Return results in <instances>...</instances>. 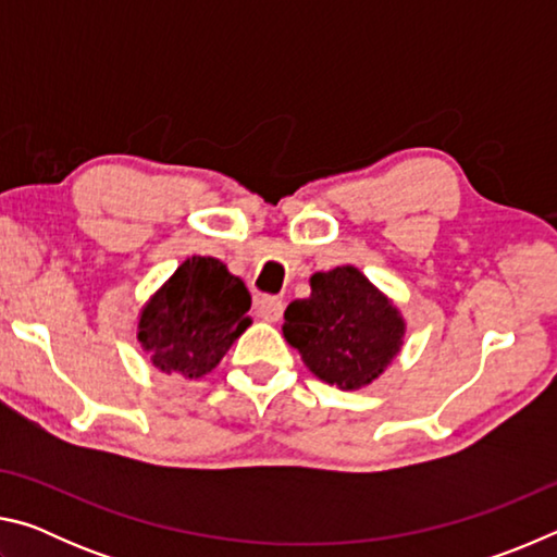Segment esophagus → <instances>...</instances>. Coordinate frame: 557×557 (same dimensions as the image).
Here are the masks:
<instances>
[{"instance_id": "esophagus-1", "label": "esophagus", "mask_w": 557, "mask_h": 557, "mask_svg": "<svg viewBox=\"0 0 557 557\" xmlns=\"http://www.w3.org/2000/svg\"><path fill=\"white\" fill-rule=\"evenodd\" d=\"M256 309H258V317L265 319V322H280L282 312H285V301L280 297H258L256 299Z\"/></svg>"}]
</instances>
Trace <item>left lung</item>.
<instances>
[{
	"label": "left lung",
	"mask_w": 557,
	"mask_h": 557,
	"mask_svg": "<svg viewBox=\"0 0 557 557\" xmlns=\"http://www.w3.org/2000/svg\"><path fill=\"white\" fill-rule=\"evenodd\" d=\"M309 287L312 295L285 309L287 344L319 381L342 391L366 388L400 354V309L354 265L314 272Z\"/></svg>",
	"instance_id": "obj_1"
}]
</instances>
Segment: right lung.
I'll return each instance as SVG.
<instances>
[{
	"label": "right lung",
	"instance_id": "add662e5",
	"mask_svg": "<svg viewBox=\"0 0 557 557\" xmlns=\"http://www.w3.org/2000/svg\"><path fill=\"white\" fill-rule=\"evenodd\" d=\"M250 292L215 258H186L147 299L137 317V342L159 371L203 379L245 329Z\"/></svg>",
	"mask_w": 557,
	"mask_h": 557
}]
</instances>
